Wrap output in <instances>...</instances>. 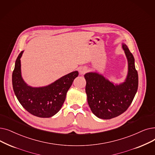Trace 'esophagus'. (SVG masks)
<instances>
[{
	"label": "esophagus",
	"instance_id": "esophagus-1",
	"mask_svg": "<svg viewBox=\"0 0 155 155\" xmlns=\"http://www.w3.org/2000/svg\"><path fill=\"white\" fill-rule=\"evenodd\" d=\"M87 67L83 66V67H81V68H80L79 73H80V74H81V75H84V74H85L87 72Z\"/></svg>",
	"mask_w": 155,
	"mask_h": 155
}]
</instances>
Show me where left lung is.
<instances>
[{"instance_id": "1", "label": "left lung", "mask_w": 155, "mask_h": 155, "mask_svg": "<svg viewBox=\"0 0 155 155\" xmlns=\"http://www.w3.org/2000/svg\"><path fill=\"white\" fill-rule=\"evenodd\" d=\"M122 48L128 62V73L125 81L115 84L97 72L84 75L87 102L97 117L108 120L125 112L131 104L138 88V74L135 59L126 44Z\"/></svg>"}]
</instances>
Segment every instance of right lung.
I'll list each match as a JSON object with an SVG mask.
<instances>
[{"instance_id":"1","label":"right lung","mask_w":155,"mask_h":155,"mask_svg":"<svg viewBox=\"0 0 155 155\" xmlns=\"http://www.w3.org/2000/svg\"><path fill=\"white\" fill-rule=\"evenodd\" d=\"M23 52L18 55L12 72V82L15 95L20 104L31 115L40 118L51 117L61 110L66 93L74 79L78 77V72H71L48 85L31 87L21 76L20 59Z\"/></svg>"}]
</instances>
